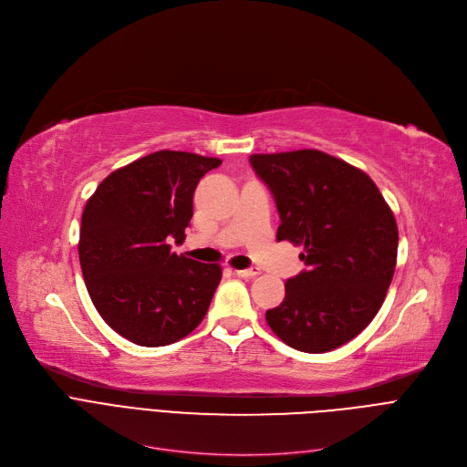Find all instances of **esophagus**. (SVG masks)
Listing matches in <instances>:
<instances>
[{"label": "esophagus", "mask_w": 467, "mask_h": 467, "mask_svg": "<svg viewBox=\"0 0 467 467\" xmlns=\"http://www.w3.org/2000/svg\"><path fill=\"white\" fill-rule=\"evenodd\" d=\"M235 273L243 279H253V277L260 275L262 271H260V267H249V269H235Z\"/></svg>", "instance_id": "1"}]
</instances>
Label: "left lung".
<instances>
[{"label": "left lung", "instance_id": "8db88e82", "mask_svg": "<svg viewBox=\"0 0 467 467\" xmlns=\"http://www.w3.org/2000/svg\"><path fill=\"white\" fill-rule=\"evenodd\" d=\"M281 214L277 241L304 246L307 271L288 279L265 313L281 341L301 352L334 350L375 318L394 277L398 224L368 173L317 149L253 154Z\"/></svg>", "mask_w": 467, "mask_h": 467}]
</instances>
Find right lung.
Wrapping results in <instances>:
<instances>
[{"mask_svg":"<svg viewBox=\"0 0 467 467\" xmlns=\"http://www.w3.org/2000/svg\"><path fill=\"white\" fill-rule=\"evenodd\" d=\"M221 158L158 150L107 175L82 211L78 260L90 299L117 334L141 347L186 337L203 320L221 264L171 251L184 241L200 179Z\"/></svg>","mask_w":467,"mask_h":467,"instance_id":"obj_1","label":"right lung"}]
</instances>
